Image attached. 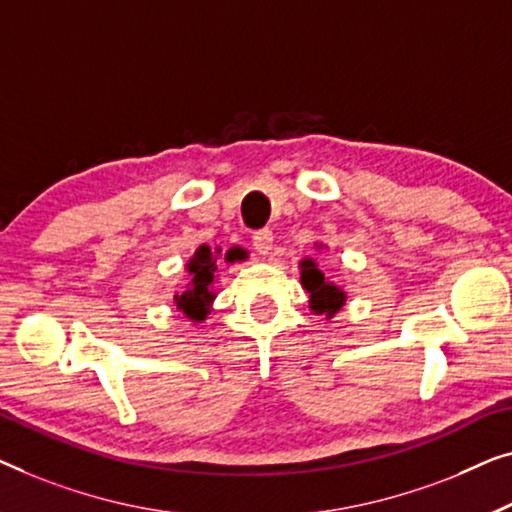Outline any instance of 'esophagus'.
Segmentation results:
<instances>
[{"label":"esophagus","mask_w":512,"mask_h":512,"mask_svg":"<svg viewBox=\"0 0 512 512\" xmlns=\"http://www.w3.org/2000/svg\"><path fill=\"white\" fill-rule=\"evenodd\" d=\"M253 246L259 255H269L271 246H273V234L271 229H259V232L253 234Z\"/></svg>","instance_id":"1"}]
</instances>
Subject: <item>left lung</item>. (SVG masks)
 I'll return each instance as SVG.
<instances>
[{"mask_svg":"<svg viewBox=\"0 0 512 512\" xmlns=\"http://www.w3.org/2000/svg\"><path fill=\"white\" fill-rule=\"evenodd\" d=\"M299 269H301V285H304V290L311 294V299H308L311 311L315 315H327V320L334 318L345 304V292L338 285L329 283L325 273L318 269V262H315V259L311 257L301 259Z\"/></svg>","mask_w":512,"mask_h":512,"instance_id":"1","label":"left lung"}]
</instances>
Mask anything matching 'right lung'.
Returning a JSON list of instances; mask_svg holds the SVG:
<instances>
[{"instance_id":"right-lung-1","label":"right lung","mask_w":512,"mask_h":512,"mask_svg":"<svg viewBox=\"0 0 512 512\" xmlns=\"http://www.w3.org/2000/svg\"><path fill=\"white\" fill-rule=\"evenodd\" d=\"M236 250L239 248H232L225 255L227 262L241 259L236 255ZM218 255H220V248L211 250L208 246H199L185 266L187 273H190V283H187V290L183 294H176L174 304L178 311H183L192 322L206 320L208 311H211V304L215 299L211 287H213L215 273H218Z\"/></svg>"}]
</instances>
